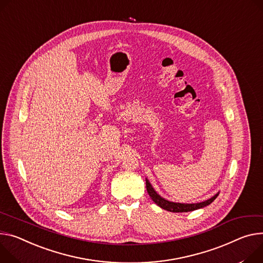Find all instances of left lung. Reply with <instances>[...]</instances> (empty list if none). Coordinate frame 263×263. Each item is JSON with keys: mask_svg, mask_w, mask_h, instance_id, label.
Segmentation results:
<instances>
[{"mask_svg": "<svg viewBox=\"0 0 263 263\" xmlns=\"http://www.w3.org/2000/svg\"><path fill=\"white\" fill-rule=\"evenodd\" d=\"M146 186H147V191L148 193L150 195V197L152 198V200L157 204L159 205L161 209L163 210H166V211H170V212H174V213H183V212H191V211H194V210H197V209H201V208H204L206 205H209L210 203H212L215 199H216V197L218 196V194H216L215 196H213L212 198L205 200V201H202V202H199V203H176V202H171V201H168L165 200L164 198L160 197L155 191L154 189L152 187V185L150 184L149 180L146 179Z\"/></svg>", "mask_w": 263, "mask_h": 263, "instance_id": "8db88e82", "label": "left lung"}]
</instances>
